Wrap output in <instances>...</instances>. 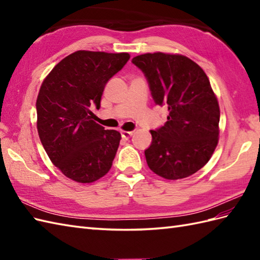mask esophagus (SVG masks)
Instances as JSON below:
<instances>
[{"instance_id":"obj_1","label":"esophagus","mask_w":260,"mask_h":260,"mask_svg":"<svg viewBox=\"0 0 260 260\" xmlns=\"http://www.w3.org/2000/svg\"><path fill=\"white\" fill-rule=\"evenodd\" d=\"M133 135V132H127V131H121V137L124 140H128L129 137Z\"/></svg>"}]
</instances>
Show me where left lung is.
I'll return each mask as SVG.
<instances>
[{
	"instance_id": "left-lung-1",
	"label": "left lung",
	"mask_w": 260,
	"mask_h": 260,
	"mask_svg": "<svg viewBox=\"0 0 260 260\" xmlns=\"http://www.w3.org/2000/svg\"><path fill=\"white\" fill-rule=\"evenodd\" d=\"M132 62L144 73L155 104L169 110L167 123L151 131L148 168L167 180L194 174L219 141L220 108L206 73L182 54L144 53Z\"/></svg>"
}]
</instances>
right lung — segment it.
<instances>
[{
	"label": "right lung",
	"instance_id": "1",
	"mask_svg": "<svg viewBox=\"0 0 260 260\" xmlns=\"http://www.w3.org/2000/svg\"><path fill=\"white\" fill-rule=\"evenodd\" d=\"M127 52L79 50L50 71L37 98V128L49 158L67 178L91 183L108 173L120 133L97 124L107 81L128 61Z\"/></svg>",
	"mask_w": 260,
	"mask_h": 260
}]
</instances>
